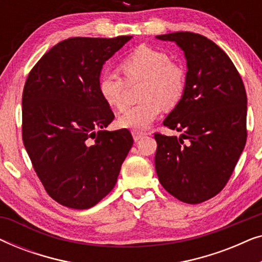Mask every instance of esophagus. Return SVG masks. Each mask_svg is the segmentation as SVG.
Returning a JSON list of instances; mask_svg holds the SVG:
<instances>
[{"label":"esophagus","instance_id":"34e87169","mask_svg":"<svg viewBox=\"0 0 262 262\" xmlns=\"http://www.w3.org/2000/svg\"><path fill=\"white\" fill-rule=\"evenodd\" d=\"M145 132H142V131H132V136H134V139L136 142L139 141V139H142L143 137H145Z\"/></svg>","mask_w":262,"mask_h":262}]
</instances>
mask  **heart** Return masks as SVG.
Masks as SVG:
<instances>
[{
  "mask_svg": "<svg viewBox=\"0 0 262 262\" xmlns=\"http://www.w3.org/2000/svg\"><path fill=\"white\" fill-rule=\"evenodd\" d=\"M120 70L126 80L114 71H106L99 78L98 89L103 101L111 108L121 111L126 106L128 83L143 81L141 99L144 101L125 110L118 119L123 128L144 130L162 112L177 106L186 89V73L180 64L170 60L162 50L141 45L125 57Z\"/></svg>",
  "mask_w": 262,
  "mask_h": 262,
  "instance_id": "1",
  "label": "heart"
}]
</instances>
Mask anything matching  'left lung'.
Listing matches in <instances>:
<instances>
[{
	"instance_id": "obj_1",
	"label": "left lung",
	"mask_w": 262,
	"mask_h": 262,
	"mask_svg": "<svg viewBox=\"0 0 262 262\" xmlns=\"http://www.w3.org/2000/svg\"><path fill=\"white\" fill-rule=\"evenodd\" d=\"M175 41L187 60L185 94L155 134L161 185L181 202L199 204L230 179L247 141V94L234 63L212 40L192 32L156 35Z\"/></svg>"
}]
</instances>
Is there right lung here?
I'll list each match as a JSON object with an SVG mask.
<instances>
[{
    "label": "right lung",
    "mask_w": 262,
    "mask_h": 262,
    "mask_svg": "<svg viewBox=\"0 0 262 262\" xmlns=\"http://www.w3.org/2000/svg\"><path fill=\"white\" fill-rule=\"evenodd\" d=\"M131 38L66 39L25 83L24 145L48 194L70 209H89L112 191L134 144L127 128L103 130L114 114L98 89L102 66Z\"/></svg>",
    "instance_id": "right-lung-1"
}]
</instances>
